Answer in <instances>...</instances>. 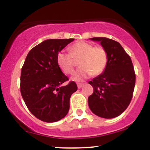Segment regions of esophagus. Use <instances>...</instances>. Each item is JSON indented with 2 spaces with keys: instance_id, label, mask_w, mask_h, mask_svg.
Masks as SVG:
<instances>
[{
  "instance_id": "1",
  "label": "esophagus",
  "mask_w": 150,
  "mask_h": 150,
  "mask_svg": "<svg viewBox=\"0 0 150 150\" xmlns=\"http://www.w3.org/2000/svg\"><path fill=\"white\" fill-rule=\"evenodd\" d=\"M77 87H78V88L80 89V88H81V87H83L84 84H82V83H77Z\"/></svg>"
}]
</instances>
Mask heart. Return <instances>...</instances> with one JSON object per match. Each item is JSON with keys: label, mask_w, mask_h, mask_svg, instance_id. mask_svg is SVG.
Returning a JSON list of instances; mask_svg holds the SVG:
<instances>
[{"label": "heart", "mask_w": 150, "mask_h": 150, "mask_svg": "<svg viewBox=\"0 0 150 150\" xmlns=\"http://www.w3.org/2000/svg\"><path fill=\"white\" fill-rule=\"evenodd\" d=\"M79 60L80 68L72 77V80L80 82L92 75H100L106 69L108 56L106 50L101 46H94L91 43L80 41L70 46L69 52H58L56 61L63 73L71 74L75 65V60Z\"/></svg>", "instance_id": "1"}]
</instances>
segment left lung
I'll return each instance as SVG.
<instances>
[{"instance_id": "1", "label": "left lung", "mask_w": 150, "mask_h": 150, "mask_svg": "<svg viewBox=\"0 0 150 150\" xmlns=\"http://www.w3.org/2000/svg\"><path fill=\"white\" fill-rule=\"evenodd\" d=\"M90 40L100 42L107 53L108 63L104 71L89 82L94 88L88 97L89 107L101 118H115L126 109L131 101L135 84L132 61L116 41L106 37Z\"/></svg>"}]
</instances>
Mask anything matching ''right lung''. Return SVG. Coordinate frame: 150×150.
Segmentation results:
<instances>
[{"mask_svg": "<svg viewBox=\"0 0 150 150\" xmlns=\"http://www.w3.org/2000/svg\"><path fill=\"white\" fill-rule=\"evenodd\" d=\"M73 40L44 41L30 50L22 68V97L30 112L46 123L56 122L66 116L70 97L77 89L75 82L61 85L68 78L56 61L58 52Z\"/></svg>", "mask_w": 150, "mask_h": 150, "instance_id": "right-lung-1", "label": "right lung"}]
</instances>
